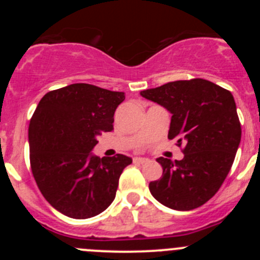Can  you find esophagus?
<instances>
[{
	"mask_svg": "<svg viewBox=\"0 0 260 260\" xmlns=\"http://www.w3.org/2000/svg\"><path fill=\"white\" fill-rule=\"evenodd\" d=\"M133 161H135V164H147L149 159L143 158V157H136V158H133Z\"/></svg>",
	"mask_w": 260,
	"mask_h": 260,
	"instance_id": "esophagus-1",
	"label": "esophagus"
}]
</instances>
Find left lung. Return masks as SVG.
Wrapping results in <instances>:
<instances>
[{"label":"left lung","instance_id":"left-lung-1","mask_svg":"<svg viewBox=\"0 0 260 260\" xmlns=\"http://www.w3.org/2000/svg\"><path fill=\"white\" fill-rule=\"evenodd\" d=\"M141 95L171 112L169 138H176L183 153L181 161L157 158L164 172L149 182L152 196L174 210L204 205L226 179L242 138L234 96L201 78L170 81Z\"/></svg>","mask_w":260,"mask_h":260}]
</instances>
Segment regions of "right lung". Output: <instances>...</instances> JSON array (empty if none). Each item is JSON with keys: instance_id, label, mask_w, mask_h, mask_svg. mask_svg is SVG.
I'll return each instance as SVG.
<instances>
[{"instance_id": "obj_1", "label": "right lung", "mask_w": 260, "mask_h": 260, "mask_svg": "<svg viewBox=\"0 0 260 260\" xmlns=\"http://www.w3.org/2000/svg\"><path fill=\"white\" fill-rule=\"evenodd\" d=\"M123 91L70 84L46 93L28 125L30 165L46 201L73 219H89L113 203L120 174L131 157L90 153L96 137L113 131Z\"/></svg>"}]
</instances>
